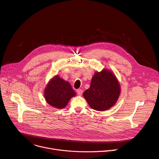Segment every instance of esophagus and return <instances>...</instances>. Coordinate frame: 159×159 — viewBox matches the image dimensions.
Segmentation results:
<instances>
[{
    "instance_id": "34e87169",
    "label": "esophagus",
    "mask_w": 159,
    "mask_h": 159,
    "mask_svg": "<svg viewBox=\"0 0 159 159\" xmlns=\"http://www.w3.org/2000/svg\"><path fill=\"white\" fill-rule=\"evenodd\" d=\"M82 93H83V91L82 89H77V93L78 95H79V96H81V95L82 94Z\"/></svg>"
}]
</instances>
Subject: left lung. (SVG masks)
<instances>
[{
    "mask_svg": "<svg viewBox=\"0 0 159 159\" xmlns=\"http://www.w3.org/2000/svg\"><path fill=\"white\" fill-rule=\"evenodd\" d=\"M120 93V86L114 74L107 70L95 73L88 89L83 93L91 108L99 111L110 109Z\"/></svg>",
    "mask_w": 159,
    "mask_h": 159,
    "instance_id": "1",
    "label": "left lung"
}]
</instances>
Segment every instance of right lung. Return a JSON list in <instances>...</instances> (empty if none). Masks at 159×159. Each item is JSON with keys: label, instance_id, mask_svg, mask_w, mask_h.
Masks as SVG:
<instances>
[{"label": "right lung", "instance_id": "obj_1", "mask_svg": "<svg viewBox=\"0 0 159 159\" xmlns=\"http://www.w3.org/2000/svg\"><path fill=\"white\" fill-rule=\"evenodd\" d=\"M44 94L46 101L51 106L62 109L76 93L69 82L56 76L48 84Z\"/></svg>", "mask_w": 159, "mask_h": 159}]
</instances>
